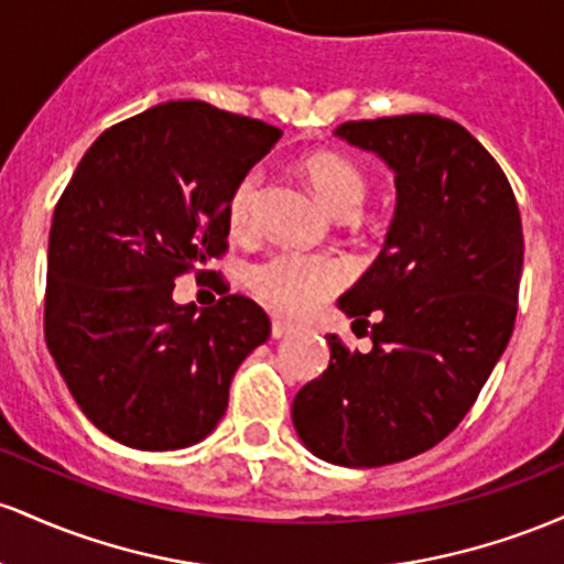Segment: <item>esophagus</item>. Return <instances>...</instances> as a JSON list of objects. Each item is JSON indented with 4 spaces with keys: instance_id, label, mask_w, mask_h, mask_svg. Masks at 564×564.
I'll return each mask as SVG.
<instances>
[{
    "instance_id": "obj_1",
    "label": "esophagus",
    "mask_w": 564,
    "mask_h": 564,
    "mask_svg": "<svg viewBox=\"0 0 564 564\" xmlns=\"http://www.w3.org/2000/svg\"><path fill=\"white\" fill-rule=\"evenodd\" d=\"M293 322H288V319H280V316H276V319H271V338H284V335L288 333H293Z\"/></svg>"
}]
</instances>
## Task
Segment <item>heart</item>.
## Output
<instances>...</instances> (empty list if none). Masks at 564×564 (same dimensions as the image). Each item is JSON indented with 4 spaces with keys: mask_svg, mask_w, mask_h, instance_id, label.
I'll list each match as a JSON object with an SVG mask.
<instances>
[{
    "mask_svg": "<svg viewBox=\"0 0 564 564\" xmlns=\"http://www.w3.org/2000/svg\"><path fill=\"white\" fill-rule=\"evenodd\" d=\"M306 178L312 181L314 192L330 210L344 215H357L365 202L367 178L357 162L338 151H314L303 160ZM258 188H261V170L252 167L234 183L226 205V218L234 234H250L256 226ZM349 280V265L333 256H314L301 250H276L263 261L250 265L248 284L252 293L265 306L280 312H306L322 299L335 293Z\"/></svg>",
    "mask_w": 564,
    "mask_h": 564,
    "instance_id": "heart-1",
    "label": "heart"
}]
</instances>
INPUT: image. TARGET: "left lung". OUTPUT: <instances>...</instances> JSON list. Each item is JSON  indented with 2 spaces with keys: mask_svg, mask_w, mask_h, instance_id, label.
<instances>
[{
  "mask_svg": "<svg viewBox=\"0 0 564 564\" xmlns=\"http://www.w3.org/2000/svg\"><path fill=\"white\" fill-rule=\"evenodd\" d=\"M335 138L386 162L397 205L381 256L338 299L372 349L327 335L330 365L295 394L293 426L327 464L386 466L445 440L509 346L522 220L503 170L453 119L344 122Z\"/></svg>",
  "mask_w": 564,
  "mask_h": 564,
  "instance_id": "obj_1",
  "label": "left lung"
}]
</instances>
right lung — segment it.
I'll return each instance as SVG.
<instances>
[{
  "label": "right lung",
  "instance_id": "obj_1",
  "mask_svg": "<svg viewBox=\"0 0 564 564\" xmlns=\"http://www.w3.org/2000/svg\"><path fill=\"white\" fill-rule=\"evenodd\" d=\"M282 138L205 100H167L95 141L58 199L44 338L93 426L135 451L197 445L237 367L265 344L258 303H175V276L226 250L234 183ZM213 274V271H210Z\"/></svg>",
  "mask_w": 564,
  "mask_h": 564
}]
</instances>
